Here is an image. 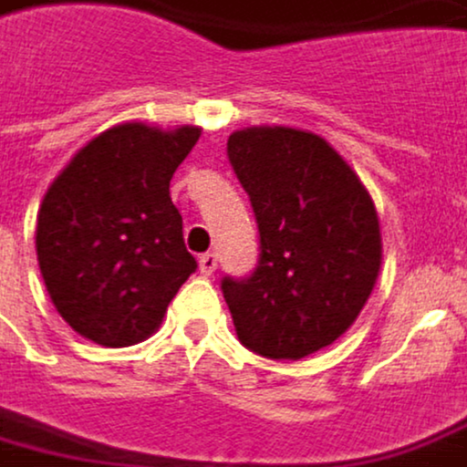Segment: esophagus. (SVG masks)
I'll list each match as a JSON object with an SVG mask.
<instances>
[{
	"label": "esophagus",
	"mask_w": 467,
	"mask_h": 467,
	"mask_svg": "<svg viewBox=\"0 0 467 467\" xmlns=\"http://www.w3.org/2000/svg\"><path fill=\"white\" fill-rule=\"evenodd\" d=\"M218 270V254L215 252H208V254L200 256V272L211 277L213 272Z\"/></svg>",
	"instance_id": "esophagus-1"
}]
</instances>
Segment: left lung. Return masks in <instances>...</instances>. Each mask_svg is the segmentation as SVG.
<instances>
[{"label":"left lung","instance_id":"1","mask_svg":"<svg viewBox=\"0 0 467 467\" xmlns=\"http://www.w3.org/2000/svg\"><path fill=\"white\" fill-rule=\"evenodd\" d=\"M228 161L249 192L262 244L252 277L221 283L236 334L262 358H308L337 342L370 298L383 262L375 202L311 130H234Z\"/></svg>","mask_w":467,"mask_h":467}]
</instances>
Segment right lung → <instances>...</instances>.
Listing matches in <instances>:
<instances>
[{
	"mask_svg": "<svg viewBox=\"0 0 467 467\" xmlns=\"http://www.w3.org/2000/svg\"><path fill=\"white\" fill-rule=\"evenodd\" d=\"M197 139V125H112L48 187L37 211V265L56 311L84 339H149L195 272L169 182Z\"/></svg>",
	"mask_w": 467,
	"mask_h": 467,
	"instance_id": "right-lung-1",
	"label": "right lung"
}]
</instances>
